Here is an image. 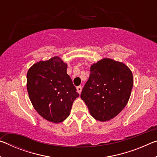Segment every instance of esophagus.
<instances>
[{
  "label": "esophagus",
  "instance_id": "34e87169",
  "mask_svg": "<svg viewBox=\"0 0 157 157\" xmlns=\"http://www.w3.org/2000/svg\"><path fill=\"white\" fill-rule=\"evenodd\" d=\"M82 86H78L77 87V91H78V93L79 94H81V92H82Z\"/></svg>",
  "mask_w": 157,
  "mask_h": 157
}]
</instances>
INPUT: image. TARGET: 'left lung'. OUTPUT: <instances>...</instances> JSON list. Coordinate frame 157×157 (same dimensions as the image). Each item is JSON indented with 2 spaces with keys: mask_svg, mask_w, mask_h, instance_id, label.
Returning <instances> with one entry per match:
<instances>
[{
  "mask_svg": "<svg viewBox=\"0 0 157 157\" xmlns=\"http://www.w3.org/2000/svg\"><path fill=\"white\" fill-rule=\"evenodd\" d=\"M90 71L81 99L95 120L110 121L128 102L134 84L132 71L123 62L109 58L93 63Z\"/></svg>",
  "mask_w": 157,
  "mask_h": 157,
  "instance_id": "obj_1",
  "label": "left lung"
}]
</instances>
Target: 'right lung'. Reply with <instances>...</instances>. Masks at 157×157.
<instances>
[{"label": "right lung", "mask_w": 157, "mask_h": 157, "mask_svg": "<svg viewBox=\"0 0 157 157\" xmlns=\"http://www.w3.org/2000/svg\"><path fill=\"white\" fill-rule=\"evenodd\" d=\"M66 70L67 63L55 56L35 63L27 73V90L34 109L54 123L68 118L74 100L79 97Z\"/></svg>", "instance_id": "add662e5"}]
</instances>
